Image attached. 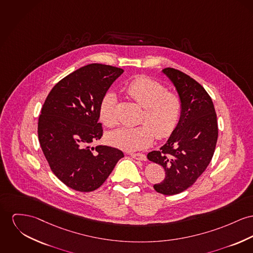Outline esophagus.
<instances>
[{
  "instance_id": "34e87169",
  "label": "esophagus",
  "mask_w": 253,
  "mask_h": 253,
  "mask_svg": "<svg viewBox=\"0 0 253 253\" xmlns=\"http://www.w3.org/2000/svg\"><path fill=\"white\" fill-rule=\"evenodd\" d=\"M130 156L132 158H134L136 160H142V161H146L147 160V156L143 153H130Z\"/></svg>"
}]
</instances>
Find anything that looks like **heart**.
Masks as SVG:
<instances>
[{"instance_id":"b5f03b06","label":"heart","mask_w":253,"mask_h":253,"mask_svg":"<svg viewBox=\"0 0 253 253\" xmlns=\"http://www.w3.org/2000/svg\"><path fill=\"white\" fill-rule=\"evenodd\" d=\"M126 94L144 108L141 124L137 126H123L109 132L108 143L124 151L133 152L149 147L156 136L157 139H166L177 127L182 102L175 93L167 92L161 83L149 77L141 76L131 81L126 87ZM117 96L107 92L101 99L99 115L101 123L112 127L117 124L116 106Z\"/></svg>"}]
</instances>
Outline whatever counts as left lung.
<instances>
[{
	"label": "left lung",
	"instance_id": "1",
	"mask_svg": "<svg viewBox=\"0 0 253 253\" xmlns=\"http://www.w3.org/2000/svg\"><path fill=\"white\" fill-rule=\"evenodd\" d=\"M162 72L174 85L182 112L167 143L160 151L149 152L148 159L166 173L154 190L170 196L193 185L209 165L218 140V122L212 99L202 85L179 70L165 68Z\"/></svg>",
	"mask_w": 253,
	"mask_h": 253
}]
</instances>
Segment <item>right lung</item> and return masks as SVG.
<instances>
[{
    "label": "right lung",
    "mask_w": 253,
    "mask_h": 253,
    "mask_svg": "<svg viewBox=\"0 0 253 253\" xmlns=\"http://www.w3.org/2000/svg\"><path fill=\"white\" fill-rule=\"evenodd\" d=\"M124 73L99 63L76 70L49 93L38 119V139L52 172L68 187L92 192L102 185L124 153L97 146L101 99Z\"/></svg>",
    "instance_id": "obj_1"
}]
</instances>
